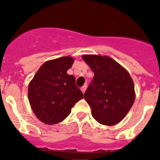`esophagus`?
<instances>
[{"label": "esophagus", "instance_id": "esophagus-1", "mask_svg": "<svg viewBox=\"0 0 160 160\" xmlns=\"http://www.w3.org/2000/svg\"><path fill=\"white\" fill-rule=\"evenodd\" d=\"M87 88H88V85H87V84H84V85H83V86L81 88V90H82V92H83V93H84L85 91H86Z\"/></svg>", "mask_w": 160, "mask_h": 160}]
</instances>
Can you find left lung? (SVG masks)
<instances>
[{"label": "left lung", "instance_id": "8db88e82", "mask_svg": "<svg viewBox=\"0 0 160 160\" xmlns=\"http://www.w3.org/2000/svg\"><path fill=\"white\" fill-rule=\"evenodd\" d=\"M94 73L84 93L93 118L105 125L120 122L135 101V87L128 72L108 56L83 55Z\"/></svg>", "mask_w": 160, "mask_h": 160}]
</instances>
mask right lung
Instances as JSON below:
<instances>
[{"mask_svg": "<svg viewBox=\"0 0 160 160\" xmlns=\"http://www.w3.org/2000/svg\"><path fill=\"white\" fill-rule=\"evenodd\" d=\"M73 58L63 56L41 66L28 85V100L34 114L47 125L62 122L74 104L83 98L75 83V77L67 74Z\"/></svg>", "mask_w": 160, "mask_h": 160, "instance_id": "1", "label": "right lung"}]
</instances>
